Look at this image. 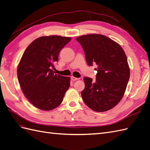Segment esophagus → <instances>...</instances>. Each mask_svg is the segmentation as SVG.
Instances as JSON below:
<instances>
[{
	"label": "esophagus",
	"mask_w": 150,
	"mask_h": 150,
	"mask_svg": "<svg viewBox=\"0 0 150 150\" xmlns=\"http://www.w3.org/2000/svg\"><path fill=\"white\" fill-rule=\"evenodd\" d=\"M71 79L73 80V81H75V80H79V79H78V78H76V77H75V76H71Z\"/></svg>",
	"instance_id": "34e87169"
}]
</instances>
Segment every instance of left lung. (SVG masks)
Listing matches in <instances>:
<instances>
[{
	"mask_svg": "<svg viewBox=\"0 0 150 150\" xmlns=\"http://www.w3.org/2000/svg\"><path fill=\"white\" fill-rule=\"evenodd\" d=\"M85 52L89 66L97 65L93 82L84 77L85 88L81 92L84 103L91 109L103 112L112 109L124 96L130 77L125 53L121 46L108 37L89 34L76 38Z\"/></svg>",
	"mask_w": 150,
	"mask_h": 150,
	"instance_id": "1",
	"label": "left lung"
}]
</instances>
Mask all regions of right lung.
Returning a JSON list of instances; mask_svg holds the SVG:
<instances>
[{
    "label": "right lung",
    "mask_w": 150,
    "mask_h": 150,
    "mask_svg": "<svg viewBox=\"0 0 150 150\" xmlns=\"http://www.w3.org/2000/svg\"><path fill=\"white\" fill-rule=\"evenodd\" d=\"M71 37L43 36L26 49L17 69L23 93L36 108L52 110L60 105L70 86V77L55 74L52 70L61 50Z\"/></svg>",
    "instance_id": "add662e5"
}]
</instances>
